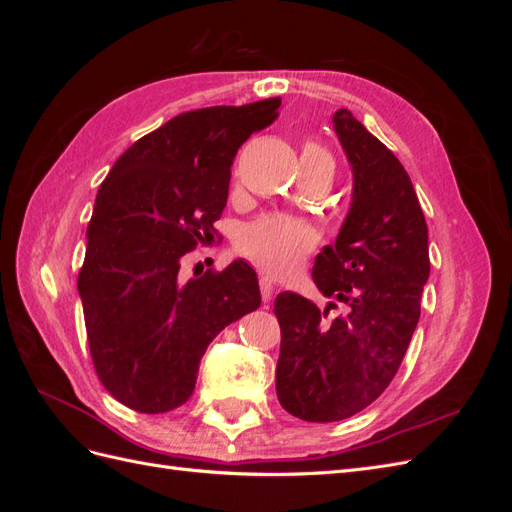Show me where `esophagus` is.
Instances as JSON below:
<instances>
[{
  "instance_id": "esophagus-1",
  "label": "esophagus",
  "mask_w": 512,
  "mask_h": 512,
  "mask_svg": "<svg viewBox=\"0 0 512 512\" xmlns=\"http://www.w3.org/2000/svg\"><path fill=\"white\" fill-rule=\"evenodd\" d=\"M277 288L273 286V282L269 280V277H260V294H262V301L265 303H271L273 297H275Z\"/></svg>"
}]
</instances>
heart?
<instances>
[{
  "instance_id": "b5f03b06",
  "label": "heart",
  "mask_w": 512,
  "mask_h": 512,
  "mask_svg": "<svg viewBox=\"0 0 512 512\" xmlns=\"http://www.w3.org/2000/svg\"><path fill=\"white\" fill-rule=\"evenodd\" d=\"M301 164L333 170L331 153L318 143H305ZM237 243L239 250L260 271L273 277H286L303 265L307 252L314 245V237L312 230L297 220L282 218V215H265V218L247 224L241 230Z\"/></svg>"
}]
</instances>
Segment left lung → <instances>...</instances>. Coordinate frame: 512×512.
Returning <instances> with one entry per match:
<instances>
[{
  "instance_id": "8db88e82",
  "label": "left lung",
  "mask_w": 512,
  "mask_h": 512,
  "mask_svg": "<svg viewBox=\"0 0 512 512\" xmlns=\"http://www.w3.org/2000/svg\"><path fill=\"white\" fill-rule=\"evenodd\" d=\"M333 128L352 166V203L312 277L329 305L277 294L282 329L277 399L309 423L342 421L395 378L421 316L429 277L427 222L406 168L348 108ZM333 308H339L335 315Z\"/></svg>"
}]
</instances>
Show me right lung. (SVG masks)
I'll return each instance as SVG.
<instances>
[{"mask_svg": "<svg viewBox=\"0 0 512 512\" xmlns=\"http://www.w3.org/2000/svg\"><path fill=\"white\" fill-rule=\"evenodd\" d=\"M282 98L181 113L123 151L102 181L79 273L91 359L104 389L143 414L194 393L207 346L260 307L256 271L235 260L183 282L181 258L213 241L230 166Z\"/></svg>", "mask_w": 512, "mask_h": 512, "instance_id": "add662e5", "label": "right lung"}]
</instances>
